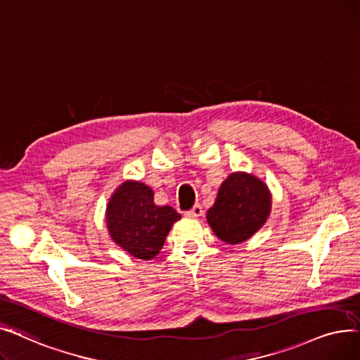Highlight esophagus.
<instances>
[{
    "instance_id": "1",
    "label": "esophagus",
    "mask_w": 360,
    "mask_h": 360,
    "mask_svg": "<svg viewBox=\"0 0 360 360\" xmlns=\"http://www.w3.org/2000/svg\"><path fill=\"white\" fill-rule=\"evenodd\" d=\"M202 214H203V210H202V207H200L199 203H196L192 210L186 211V215H187V217H200Z\"/></svg>"
}]
</instances>
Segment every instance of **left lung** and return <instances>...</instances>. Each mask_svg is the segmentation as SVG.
Instances as JSON below:
<instances>
[{"mask_svg": "<svg viewBox=\"0 0 360 360\" xmlns=\"http://www.w3.org/2000/svg\"><path fill=\"white\" fill-rule=\"evenodd\" d=\"M269 211L268 187L255 176L233 173L221 184L207 219L218 238L236 245L258 231L265 224Z\"/></svg>", "mask_w": 360, "mask_h": 360, "instance_id": "left-lung-1", "label": "left lung"}]
</instances>
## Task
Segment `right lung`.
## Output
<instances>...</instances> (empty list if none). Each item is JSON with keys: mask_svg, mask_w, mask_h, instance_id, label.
<instances>
[{"mask_svg": "<svg viewBox=\"0 0 360 360\" xmlns=\"http://www.w3.org/2000/svg\"><path fill=\"white\" fill-rule=\"evenodd\" d=\"M180 214L153 203V192L138 181L118 187L107 207V227L112 240L138 259H152L164 246Z\"/></svg>", "mask_w": 360, "mask_h": 360, "instance_id": "1", "label": "right lung"}]
</instances>
